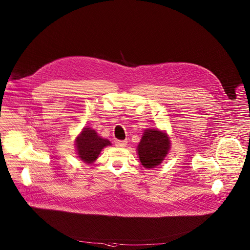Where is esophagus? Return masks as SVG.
<instances>
[{
    "instance_id": "obj_1",
    "label": "esophagus",
    "mask_w": 250,
    "mask_h": 250,
    "mask_svg": "<svg viewBox=\"0 0 250 250\" xmlns=\"http://www.w3.org/2000/svg\"><path fill=\"white\" fill-rule=\"evenodd\" d=\"M126 144H127L126 140H116V142H115L116 146H118V147H125Z\"/></svg>"
}]
</instances>
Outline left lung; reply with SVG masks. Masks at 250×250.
Listing matches in <instances>:
<instances>
[{
    "mask_svg": "<svg viewBox=\"0 0 250 250\" xmlns=\"http://www.w3.org/2000/svg\"><path fill=\"white\" fill-rule=\"evenodd\" d=\"M169 148L166 133L159 129H146L137 147L139 160L146 168H154L164 160Z\"/></svg>",
    "mask_w": 250,
    "mask_h": 250,
    "instance_id": "1",
    "label": "left lung"
}]
</instances>
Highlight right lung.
Here are the masks:
<instances>
[{"label": "right lung", "mask_w": 250, "mask_h": 250, "mask_svg": "<svg viewBox=\"0 0 250 250\" xmlns=\"http://www.w3.org/2000/svg\"><path fill=\"white\" fill-rule=\"evenodd\" d=\"M111 146L108 139L102 138L90 127L83 128V131L76 139V149L79 158L86 163H93L99 156L102 149Z\"/></svg>", "instance_id": "add662e5"}]
</instances>
